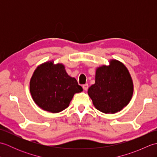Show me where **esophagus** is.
Wrapping results in <instances>:
<instances>
[{
  "mask_svg": "<svg viewBox=\"0 0 157 157\" xmlns=\"http://www.w3.org/2000/svg\"><path fill=\"white\" fill-rule=\"evenodd\" d=\"M82 88H83V89L84 90H87L88 89V84H84L82 86Z\"/></svg>",
  "mask_w": 157,
  "mask_h": 157,
  "instance_id": "34e87169",
  "label": "esophagus"
}]
</instances>
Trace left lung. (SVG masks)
<instances>
[{"label":"left lung","instance_id":"1","mask_svg":"<svg viewBox=\"0 0 157 157\" xmlns=\"http://www.w3.org/2000/svg\"><path fill=\"white\" fill-rule=\"evenodd\" d=\"M134 92V84L125 65L111 59L109 65L96 68L95 84L88 94L96 109L106 114L121 111L129 104Z\"/></svg>","mask_w":157,"mask_h":157}]
</instances>
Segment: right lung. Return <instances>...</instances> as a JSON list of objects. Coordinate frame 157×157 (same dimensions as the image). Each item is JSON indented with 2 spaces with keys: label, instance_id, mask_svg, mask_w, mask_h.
Masks as SVG:
<instances>
[{
  "label": "right lung",
  "instance_id": "right-lung-1",
  "mask_svg": "<svg viewBox=\"0 0 157 157\" xmlns=\"http://www.w3.org/2000/svg\"><path fill=\"white\" fill-rule=\"evenodd\" d=\"M29 90L34 102L40 108L57 113L67 108L75 93L83 89L75 78L70 77L62 63L54 61L40 65L33 73Z\"/></svg>",
  "mask_w": 157,
  "mask_h": 157
}]
</instances>
